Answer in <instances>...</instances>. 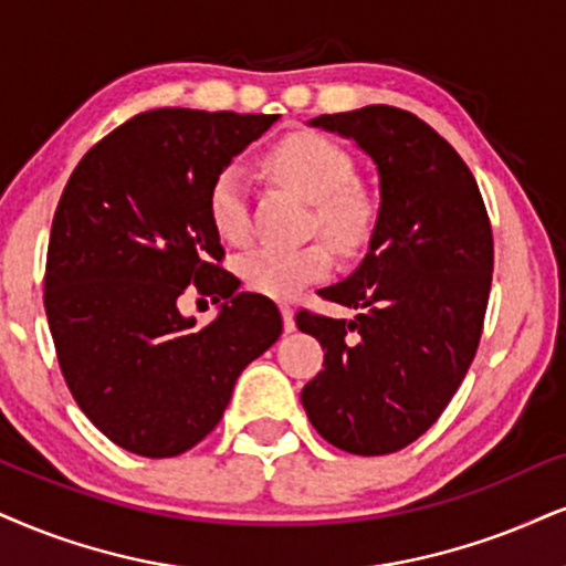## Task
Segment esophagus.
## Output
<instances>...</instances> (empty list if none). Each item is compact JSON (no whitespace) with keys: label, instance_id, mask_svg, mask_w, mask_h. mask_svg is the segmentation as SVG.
Here are the masks:
<instances>
[{"label":"esophagus","instance_id":"obj_1","mask_svg":"<svg viewBox=\"0 0 566 566\" xmlns=\"http://www.w3.org/2000/svg\"><path fill=\"white\" fill-rule=\"evenodd\" d=\"M281 312H283V327H285V333H294V331H296L294 310H291V306L285 304V306H281Z\"/></svg>","mask_w":566,"mask_h":566}]
</instances>
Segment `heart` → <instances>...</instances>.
Instances as JSON below:
<instances>
[{
	"label": "heart",
	"mask_w": 566,
	"mask_h": 566,
	"mask_svg": "<svg viewBox=\"0 0 566 566\" xmlns=\"http://www.w3.org/2000/svg\"><path fill=\"white\" fill-rule=\"evenodd\" d=\"M264 170L277 184L294 188L315 205V226L344 254L361 249L373 235L378 209L365 188L352 184L354 159L344 146L319 134H291L264 155ZM207 212L222 241L241 243L249 235V178L241 165H226L207 193ZM331 270V251L312 241L302 247H254L239 260L249 291L270 298H291Z\"/></svg>",
	"instance_id": "obj_1"
}]
</instances>
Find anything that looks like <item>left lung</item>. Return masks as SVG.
Segmentation results:
<instances>
[{
    "label": "left lung",
    "instance_id": "8db88e82",
    "mask_svg": "<svg viewBox=\"0 0 566 566\" xmlns=\"http://www.w3.org/2000/svg\"><path fill=\"white\" fill-rule=\"evenodd\" d=\"M310 125L367 151L380 209L359 268L319 291L359 315H296L298 331L325 348L302 403L327 443L382 457L443 415L475 359L493 277L491 220L464 159L407 109L369 104Z\"/></svg>",
    "mask_w": 566,
    "mask_h": 566
}]
</instances>
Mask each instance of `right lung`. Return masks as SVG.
I'll list each match as a JSON object with an SVG mask.
<instances>
[{"label":"right lung","instance_id":"1","mask_svg":"<svg viewBox=\"0 0 566 566\" xmlns=\"http://www.w3.org/2000/svg\"><path fill=\"white\" fill-rule=\"evenodd\" d=\"M277 115L149 109L70 176L52 220L44 310L83 415L120 449L178 457L214 430L249 361L281 338L268 296L220 268L209 186ZM193 284L222 301L197 326L177 310Z\"/></svg>","mask_w":566,"mask_h":566}]
</instances>
